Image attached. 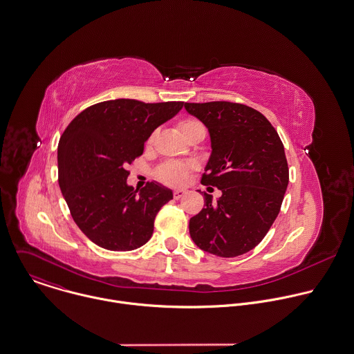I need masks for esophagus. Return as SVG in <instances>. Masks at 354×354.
<instances>
[{"label":"esophagus","mask_w":354,"mask_h":354,"mask_svg":"<svg viewBox=\"0 0 354 354\" xmlns=\"http://www.w3.org/2000/svg\"><path fill=\"white\" fill-rule=\"evenodd\" d=\"M185 194H186L185 190H175V192H174V198L179 200V198H182Z\"/></svg>","instance_id":"34e87169"}]
</instances>
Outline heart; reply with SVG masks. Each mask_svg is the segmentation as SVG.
Here are the masks:
<instances>
[{"label":"heart","instance_id":"obj_1","mask_svg":"<svg viewBox=\"0 0 354 354\" xmlns=\"http://www.w3.org/2000/svg\"><path fill=\"white\" fill-rule=\"evenodd\" d=\"M178 129L182 133V136L189 142L194 136H205V128L204 125L196 120V118H185L178 122ZM190 165L182 164V162H165L162 164L158 171L157 176L161 182L171 185V186H179L186 180V176L190 171Z\"/></svg>","mask_w":354,"mask_h":354}]
</instances>
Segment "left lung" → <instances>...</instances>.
<instances>
[{
	"label": "left lung",
	"mask_w": 354,
	"mask_h": 354,
	"mask_svg": "<svg viewBox=\"0 0 354 354\" xmlns=\"http://www.w3.org/2000/svg\"><path fill=\"white\" fill-rule=\"evenodd\" d=\"M209 132L211 156L201 178L222 196L204 193V208L189 222L205 252L234 258L255 248L276 221L290 174L283 142L258 110L232 102L185 103Z\"/></svg>",
	"instance_id": "8db88e82"
}]
</instances>
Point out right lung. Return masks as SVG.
<instances>
[{"label": "right lung", "instance_id": "add662e5", "mask_svg": "<svg viewBox=\"0 0 354 354\" xmlns=\"http://www.w3.org/2000/svg\"><path fill=\"white\" fill-rule=\"evenodd\" d=\"M183 104L106 100L81 111L64 129L57 146L59 187L75 225L96 245L132 251L150 240L172 190L157 182L135 190L125 168Z\"/></svg>", "mask_w": 354, "mask_h": 354}]
</instances>
